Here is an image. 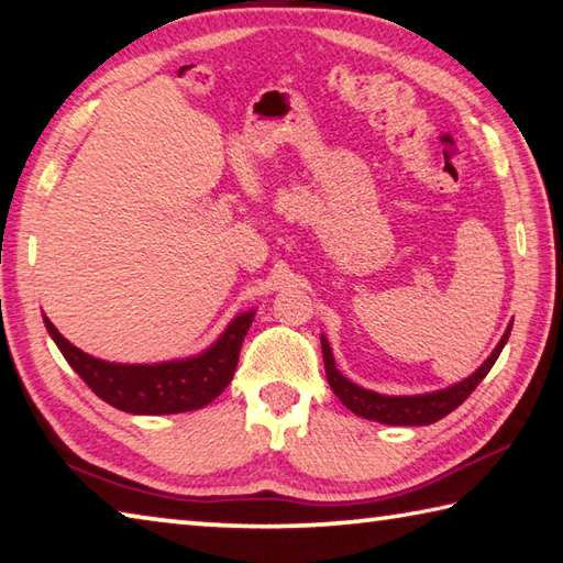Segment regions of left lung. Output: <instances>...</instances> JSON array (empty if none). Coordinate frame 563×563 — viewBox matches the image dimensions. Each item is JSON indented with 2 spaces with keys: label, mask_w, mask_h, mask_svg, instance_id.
Instances as JSON below:
<instances>
[{
  "label": "left lung",
  "mask_w": 563,
  "mask_h": 563,
  "mask_svg": "<svg viewBox=\"0 0 563 563\" xmlns=\"http://www.w3.org/2000/svg\"><path fill=\"white\" fill-rule=\"evenodd\" d=\"M510 331H512V323L507 325L503 341L497 343L493 355L487 357L468 379H463V382H459V385H453L449 389L431 391V395L385 397V395H377V391H369V389L353 385V382L338 373L331 345H328L325 338H321L325 377H328V385H331V389L335 391V397L341 399L350 411L357 413V417L369 419V421H379V423H389V427H427V423L439 421L446 417V413H451L453 409H459L463 401L471 397V391L481 385L483 377L490 373V367L495 365V360L500 357L507 338H510Z\"/></svg>",
  "instance_id": "1"
}]
</instances>
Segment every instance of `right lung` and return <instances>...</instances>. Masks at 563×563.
<instances>
[{
	"mask_svg": "<svg viewBox=\"0 0 563 563\" xmlns=\"http://www.w3.org/2000/svg\"><path fill=\"white\" fill-rule=\"evenodd\" d=\"M252 318L240 313L203 355L158 365L104 363L70 345L46 316L44 323L70 367L108 405L130 413H178L210 405L230 385Z\"/></svg>",
	"mask_w": 563,
	"mask_h": 563,
	"instance_id": "1",
	"label": "right lung"
}]
</instances>
